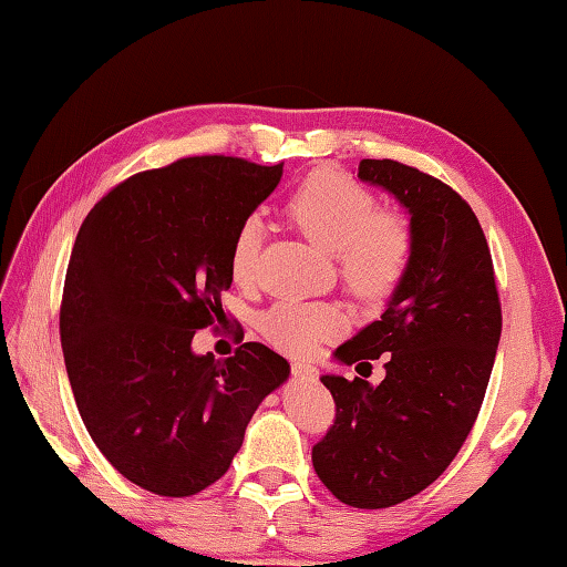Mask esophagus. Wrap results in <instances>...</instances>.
I'll return each instance as SVG.
<instances>
[{
  "label": "esophagus",
  "instance_id": "esophagus-1",
  "mask_svg": "<svg viewBox=\"0 0 567 567\" xmlns=\"http://www.w3.org/2000/svg\"><path fill=\"white\" fill-rule=\"evenodd\" d=\"M292 375L299 380H317V368L305 363H292Z\"/></svg>",
  "mask_w": 567,
  "mask_h": 567
}]
</instances>
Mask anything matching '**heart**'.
Here are the masks:
<instances>
[{"mask_svg": "<svg viewBox=\"0 0 567 567\" xmlns=\"http://www.w3.org/2000/svg\"><path fill=\"white\" fill-rule=\"evenodd\" d=\"M287 214L311 244L333 252L353 295L382 299L402 282L414 250L412 228L400 214L378 212L375 197L363 185L336 173H315L295 189ZM260 244L262 221L250 214L236 228L228 252L236 282L252 280ZM343 329V311L327 302H280L260 319L265 339L290 355H311Z\"/></svg>", "mask_w": 567, "mask_h": 567, "instance_id": "1", "label": "heart"}]
</instances>
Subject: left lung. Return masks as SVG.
<instances>
[{"label": "left lung", "instance_id": "left-lung-1", "mask_svg": "<svg viewBox=\"0 0 567 567\" xmlns=\"http://www.w3.org/2000/svg\"><path fill=\"white\" fill-rule=\"evenodd\" d=\"M358 177L409 212L414 250L380 321L336 348L346 365L384 355V380L321 375L336 419L311 463L336 499L384 509L419 495L461 451L495 365L502 305L487 238L470 204L396 161H360Z\"/></svg>", "mask_w": 567, "mask_h": 567}]
</instances>
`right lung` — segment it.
I'll use <instances>...</instances> for the list:
<instances>
[{"instance_id":"right-lung-1","label":"right lung","mask_w":567,"mask_h":567,"mask_svg":"<svg viewBox=\"0 0 567 567\" xmlns=\"http://www.w3.org/2000/svg\"><path fill=\"white\" fill-rule=\"evenodd\" d=\"M280 177L282 163L195 155L124 179L80 226L60 305L70 388L106 461L153 495L216 483L290 378L256 341L226 360L192 351L224 311L236 228Z\"/></svg>"}]
</instances>
